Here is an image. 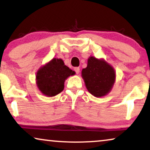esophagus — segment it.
I'll list each match as a JSON object with an SVG mask.
<instances>
[{"mask_svg": "<svg viewBox=\"0 0 150 150\" xmlns=\"http://www.w3.org/2000/svg\"><path fill=\"white\" fill-rule=\"evenodd\" d=\"M74 71H76V73L77 74H79V72H80V68H79V67H75Z\"/></svg>", "mask_w": 150, "mask_h": 150, "instance_id": "1", "label": "esophagus"}]
</instances>
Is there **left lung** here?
<instances>
[{
	"mask_svg": "<svg viewBox=\"0 0 150 150\" xmlns=\"http://www.w3.org/2000/svg\"><path fill=\"white\" fill-rule=\"evenodd\" d=\"M81 76L86 88L97 98L105 96L112 90L116 79L115 69L104 59L89 57L87 66L83 69Z\"/></svg>",
	"mask_w": 150,
	"mask_h": 150,
	"instance_id": "8db88e82",
	"label": "left lung"
}]
</instances>
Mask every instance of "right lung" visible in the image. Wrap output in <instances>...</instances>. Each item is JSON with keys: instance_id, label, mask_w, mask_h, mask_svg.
Listing matches in <instances>:
<instances>
[{"instance_id": "right-lung-1", "label": "right lung", "mask_w": 150, "mask_h": 150, "mask_svg": "<svg viewBox=\"0 0 150 150\" xmlns=\"http://www.w3.org/2000/svg\"><path fill=\"white\" fill-rule=\"evenodd\" d=\"M74 74L75 71L66 66L62 59L53 58L37 71L36 84L44 96L53 97L64 89L65 80Z\"/></svg>"}]
</instances>
